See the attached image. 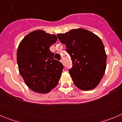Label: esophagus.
I'll return each instance as SVG.
<instances>
[{"mask_svg":"<svg viewBox=\"0 0 122 122\" xmlns=\"http://www.w3.org/2000/svg\"><path fill=\"white\" fill-rule=\"evenodd\" d=\"M61 63H62L64 65V61H63V60H61Z\"/></svg>","mask_w":122,"mask_h":122,"instance_id":"esophagus-1","label":"esophagus"}]
</instances>
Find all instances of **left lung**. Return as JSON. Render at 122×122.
Masks as SVG:
<instances>
[{
  "mask_svg": "<svg viewBox=\"0 0 122 122\" xmlns=\"http://www.w3.org/2000/svg\"><path fill=\"white\" fill-rule=\"evenodd\" d=\"M57 36L72 60L69 72L75 85L83 91L96 87L106 69L107 54L101 39L83 28L58 33Z\"/></svg>",
  "mask_w": 122,
  "mask_h": 122,
  "instance_id": "8db88e82",
  "label": "left lung"
}]
</instances>
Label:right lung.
<instances>
[{
    "label": "right lung",
    "mask_w": 122,
    "mask_h": 122,
    "mask_svg": "<svg viewBox=\"0 0 122 122\" xmlns=\"http://www.w3.org/2000/svg\"><path fill=\"white\" fill-rule=\"evenodd\" d=\"M55 35L36 30L20 42L17 52L18 70L26 86L33 92L47 93L58 85L64 66L54 58L50 47Z\"/></svg>",
    "instance_id": "1"
}]
</instances>
